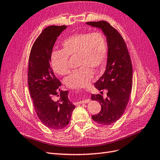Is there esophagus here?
<instances>
[{
  "instance_id": "34e87169",
  "label": "esophagus",
  "mask_w": 160,
  "mask_h": 160,
  "mask_svg": "<svg viewBox=\"0 0 160 160\" xmlns=\"http://www.w3.org/2000/svg\"><path fill=\"white\" fill-rule=\"evenodd\" d=\"M88 102H89V99H85V100H81L79 102H77V103H78V104H82V103H88Z\"/></svg>"
}]
</instances>
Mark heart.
Returning a JSON list of instances; mask_svg holds the SVG:
<instances>
[{"label": "heart", "mask_w": 160, "mask_h": 160, "mask_svg": "<svg viewBox=\"0 0 160 160\" xmlns=\"http://www.w3.org/2000/svg\"><path fill=\"white\" fill-rule=\"evenodd\" d=\"M62 50L51 53L52 70L59 75L69 72L68 57L78 56L77 66L64 80L67 87L82 89L88 85L95 72L102 71L107 60L108 47L106 38L100 32L78 33L68 36L62 42Z\"/></svg>", "instance_id": "1"}]
</instances>
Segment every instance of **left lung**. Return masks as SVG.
Here are the masks:
<instances>
[{"instance_id": "left-lung-1", "label": "left lung", "mask_w": 160, "mask_h": 160, "mask_svg": "<svg viewBox=\"0 0 160 160\" xmlns=\"http://www.w3.org/2000/svg\"><path fill=\"white\" fill-rule=\"evenodd\" d=\"M86 24L102 29L106 37V68L94 86L99 91L106 89L107 97L103 98L100 94H92L91 99L100 102L102 106L101 111L93 115L92 119L102 125H110L121 117L130 99L132 86L130 54L121 35L107 21H92Z\"/></svg>"}]
</instances>
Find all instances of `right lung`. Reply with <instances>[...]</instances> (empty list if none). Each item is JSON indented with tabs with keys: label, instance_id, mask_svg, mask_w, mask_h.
<instances>
[{
	"label": "right lung",
	"instance_id": "obj_1",
	"mask_svg": "<svg viewBox=\"0 0 160 160\" xmlns=\"http://www.w3.org/2000/svg\"><path fill=\"white\" fill-rule=\"evenodd\" d=\"M67 28L51 25L43 30L32 46L28 63V87L34 108L40 121L54 130L67 126L75 108L68 98V91L60 89L61 83L50 67L55 42Z\"/></svg>",
	"mask_w": 160,
	"mask_h": 160
}]
</instances>
